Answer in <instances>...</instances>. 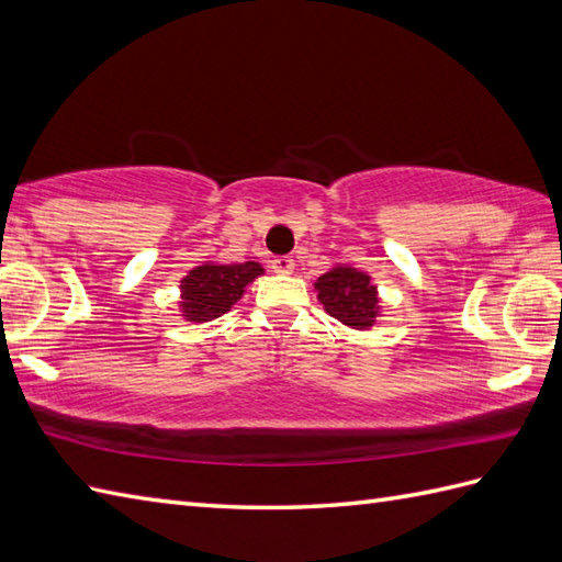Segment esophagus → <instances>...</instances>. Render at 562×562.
Masks as SVG:
<instances>
[{"label": "esophagus", "instance_id": "1", "mask_svg": "<svg viewBox=\"0 0 562 562\" xmlns=\"http://www.w3.org/2000/svg\"><path fill=\"white\" fill-rule=\"evenodd\" d=\"M271 269L277 273H293L295 262L291 257H277V259H271Z\"/></svg>", "mask_w": 562, "mask_h": 562}]
</instances>
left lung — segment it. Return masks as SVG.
<instances>
[{
  "label": "left lung",
  "mask_w": 562,
  "mask_h": 562,
  "mask_svg": "<svg viewBox=\"0 0 562 562\" xmlns=\"http://www.w3.org/2000/svg\"><path fill=\"white\" fill-rule=\"evenodd\" d=\"M319 303L334 319L352 328H369L376 319L379 297L372 279L364 271L350 267H336L317 279Z\"/></svg>",
  "instance_id": "8db88e82"
}]
</instances>
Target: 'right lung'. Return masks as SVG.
<instances>
[{"label": "right lung", "instance_id": "right-lung-1", "mask_svg": "<svg viewBox=\"0 0 562 562\" xmlns=\"http://www.w3.org/2000/svg\"><path fill=\"white\" fill-rule=\"evenodd\" d=\"M265 269L257 262L202 265L181 281V312L188 322L222 317Z\"/></svg>", "mask_w": 562, "mask_h": 562}]
</instances>
